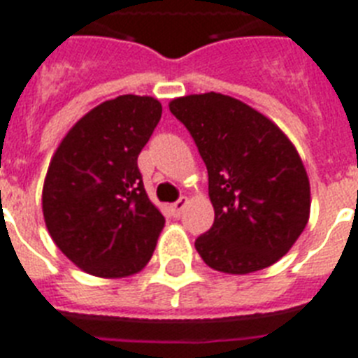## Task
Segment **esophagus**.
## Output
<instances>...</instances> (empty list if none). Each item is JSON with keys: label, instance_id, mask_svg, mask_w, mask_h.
Listing matches in <instances>:
<instances>
[{"label": "esophagus", "instance_id": "34e87169", "mask_svg": "<svg viewBox=\"0 0 358 358\" xmlns=\"http://www.w3.org/2000/svg\"><path fill=\"white\" fill-rule=\"evenodd\" d=\"M186 203H188V199H186V197H179V199H177L176 203H173V205L170 206V208H172L173 217H181V214H182V210H185Z\"/></svg>", "mask_w": 358, "mask_h": 358}]
</instances>
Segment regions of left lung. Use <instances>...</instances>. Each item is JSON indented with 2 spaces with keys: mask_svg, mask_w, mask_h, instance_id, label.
Returning <instances> with one entry per match:
<instances>
[{
  "mask_svg": "<svg viewBox=\"0 0 358 358\" xmlns=\"http://www.w3.org/2000/svg\"><path fill=\"white\" fill-rule=\"evenodd\" d=\"M170 111L190 131L208 172L214 225L196 239L208 267L247 274L287 254L309 220L302 159L282 129L220 93L188 94Z\"/></svg>",
  "mask_w": 358,
  "mask_h": 358,
  "instance_id": "left-lung-1",
  "label": "left lung"
}]
</instances>
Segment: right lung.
Masks as SVG:
<instances>
[{"instance_id":"obj_1","label":"right lung","mask_w":358,"mask_h":358,"mask_svg":"<svg viewBox=\"0 0 358 358\" xmlns=\"http://www.w3.org/2000/svg\"><path fill=\"white\" fill-rule=\"evenodd\" d=\"M161 115L152 96L108 100L71 128L49 164L41 196L47 230L93 276H129L152 258L164 215L148 199L137 159Z\"/></svg>"}]
</instances>
